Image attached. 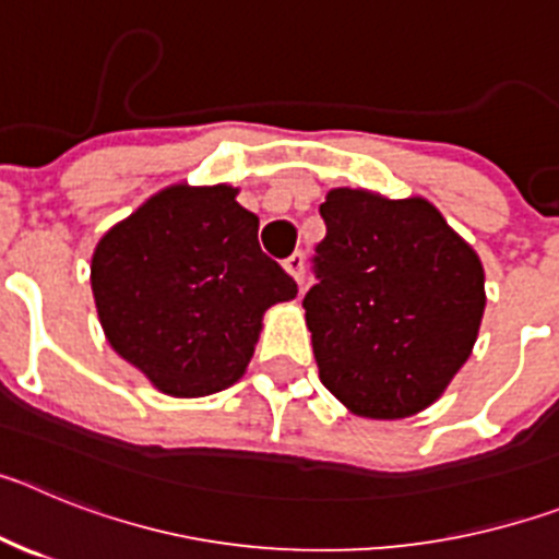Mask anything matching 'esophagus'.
I'll use <instances>...</instances> for the list:
<instances>
[{"label":"esophagus","mask_w":559,"mask_h":559,"mask_svg":"<svg viewBox=\"0 0 559 559\" xmlns=\"http://www.w3.org/2000/svg\"><path fill=\"white\" fill-rule=\"evenodd\" d=\"M285 271L294 276L296 283L302 285V280H305V254H302V251H294V254L285 260Z\"/></svg>","instance_id":"obj_1"}]
</instances>
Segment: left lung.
Masks as SVG:
<instances>
[{
	"label": "left lung",
	"mask_w": 559,
	"mask_h": 559,
	"mask_svg": "<svg viewBox=\"0 0 559 559\" xmlns=\"http://www.w3.org/2000/svg\"><path fill=\"white\" fill-rule=\"evenodd\" d=\"M319 212L328 235L302 299L319 378L358 417H412L471 358L481 260L426 199L338 187Z\"/></svg>",
	"instance_id": "left-lung-1"
}]
</instances>
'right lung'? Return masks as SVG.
Returning a JSON list of instances; mask_svg holds the SVG:
<instances>
[{"instance_id": "right-lung-1", "label": "right lung", "mask_w": 559, "mask_h": 559, "mask_svg": "<svg viewBox=\"0 0 559 559\" xmlns=\"http://www.w3.org/2000/svg\"><path fill=\"white\" fill-rule=\"evenodd\" d=\"M229 185H176L106 231L92 294L114 353L159 392L204 397L243 378L263 313L296 296Z\"/></svg>"}]
</instances>
